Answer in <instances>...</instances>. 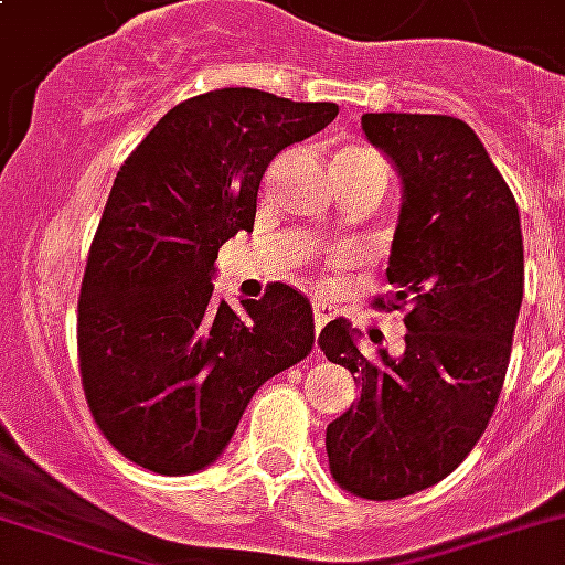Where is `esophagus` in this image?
Instances as JSON below:
<instances>
[{
    "label": "esophagus",
    "mask_w": 565,
    "mask_h": 565,
    "mask_svg": "<svg viewBox=\"0 0 565 565\" xmlns=\"http://www.w3.org/2000/svg\"><path fill=\"white\" fill-rule=\"evenodd\" d=\"M311 311H313V326H317V331L326 326V322L331 320V313H334V308H331L329 301L326 299H313L311 301Z\"/></svg>",
    "instance_id": "34e87169"
}]
</instances>
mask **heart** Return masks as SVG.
Returning a JSON list of instances; mask_svg holds the SVG:
<instances>
[{
	"label": "heart",
	"mask_w": 565,
	"mask_h": 565,
	"mask_svg": "<svg viewBox=\"0 0 565 565\" xmlns=\"http://www.w3.org/2000/svg\"><path fill=\"white\" fill-rule=\"evenodd\" d=\"M355 157H370V150H343L338 159H355Z\"/></svg>",
	"instance_id": "heart-1"
}]
</instances>
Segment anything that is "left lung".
I'll list each match as a JSON object with an SVG mask.
<instances>
[{
    "mask_svg": "<svg viewBox=\"0 0 565 565\" xmlns=\"http://www.w3.org/2000/svg\"><path fill=\"white\" fill-rule=\"evenodd\" d=\"M364 136L394 159L403 210L382 311H406V350L367 359L347 320L317 338L361 397L326 429L331 477L367 501L424 492L480 441L501 397L524 292L519 206L465 120L379 111Z\"/></svg>",
    "mask_w": 565,
    "mask_h": 565,
    "instance_id": "left-lung-1",
    "label": "left lung"
}]
</instances>
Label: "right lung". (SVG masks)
Listing matches in <instances>:
<instances>
[{"instance_id": "obj_1", "label": "right lung", "mask_w": 565, "mask_h": 565, "mask_svg": "<svg viewBox=\"0 0 565 565\" xmlns=\"http://www.w3.org/2000/svg\"><path fill=\"white\" fill-rule=\"evenodd\" d=\"M338 115L257 88L178 103L120 166L76 305L85 403L118 454L148 471H201L254 391L313 347L311 305L287 284L234 311L213 301L218 248L252 231L284 148Z\"/></svg>"}]
</instances>
